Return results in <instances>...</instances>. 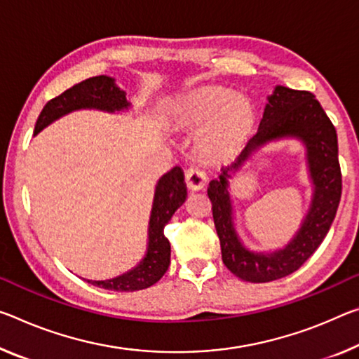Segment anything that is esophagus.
<instances>
[{
    "mask_svg": "<svg viewBox=\"0 0 359 359\" xmlns=\"http://www.w3.org/2000/svg\"><path fill=\"white\" fill-rule=\"evenodd\" d=\"M185 182H187V187H189L190 190L198 191V190L204 189V185H206V182H208V177H206V174H204L203 169L193 166L190 169H187Z\"/></svg>",
    "mask_w": 359,
    "mask_h": 359,
    "instance_id": "obj_1",
    "label": "esophagus"
}]
</instances>
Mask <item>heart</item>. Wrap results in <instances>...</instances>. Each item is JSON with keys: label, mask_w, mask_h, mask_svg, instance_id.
<instances>
[{"label": "heart", "mask_w": 359, "mask_h": 359, "mask_svg": "<svg viewBox=\"0 0 359 359\" xmlns=\"http://www.w3.org/2000/svg\"><path fill=\"white\" fill-rule=\"evenodd\" d=\"M175 123L189 133H201L196 150L208 161H226L251 135L255 111L249 99L235 90L210 86L198 89L180 102Z\"/></svg>", "instance_id": "1"}]
</instances>
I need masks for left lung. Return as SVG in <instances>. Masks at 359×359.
Returning <instances> with one entry per match:
<instances>
[{
	"mask_svg": "<svg viewBox=\"0 0 359 359\" xmlns=\"http://www.w3.org/2000/svg\"><path fill=\"white\" fill-rule=\"evenodd\" d=\"M295 138L306 147L312 182V201L306 219L293 240L276 252H252L243 246L234 226L229 179L253 153L270 141ZM212 217L217 230L222 260L233 275L249 283L280 280L299 270L326 238L342 195L337 133L315 95L306 90L275 86L266 97L257 134L230 166L222 168L208 187Z\"/></svg>",
	"mask_w": 359,
	"mask_h": 359,
	"instance_id": "1",
	"label": "left lung"
}]
</instances>
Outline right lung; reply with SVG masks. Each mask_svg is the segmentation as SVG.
Segmentation results:
<instances>
[{"instance_id":"right-lung-1","label":"right lung","mask_w":359,"mask_h":359,"mask_svg":"<svg viewBox=\"0 0 359 359\" xmlns=\"http://www.w3.org/2000/svg\"><path fill=\"white\" fill-rule=\"evenodd\" d=\"M129 108L130 102L126 99V93L116 86L115 78L100 75L84 79L44 105L43 111L38 116L35 135L50 123H54L55 119L72 111L100 110L119 113L129 110ZM185 200L187 185L184 170L175 166L156 182L149 222V243H147L144 259L134 269L111 278V280L86 281L93 286L108 289V291L133 292L150 287L161 280L170 264V244L164 236V226Z\"/></svg>"}]
</instances>
